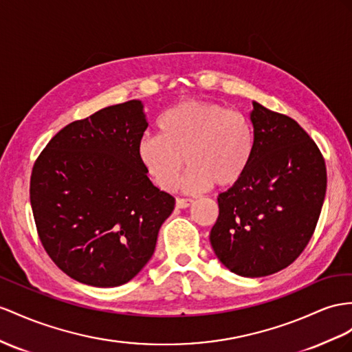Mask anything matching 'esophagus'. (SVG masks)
Segmentation results:
<instances>
[{
  "instance_id": "obj_1",
  "label": "esophagus",
  "mask_w": 352,
  "mask_h": 352,
  "mask_svg": "<svg viewBox=\"0 0 352 352\" xmlns=\"http://www.w3.org/2000/svg\"><path fill=\"white\" fill-rule=\"evenodd\" d=\"M190 205H193V199H183V197H178L177 199V208H179V210L188 208Z\"/></svg>"
}]
</instances>
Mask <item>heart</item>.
Masks as SVG:
<instances>
[{"instance_id":"b5f03b06","label":"heart","mask_w":352,"mask_h":352,"mask_svg":"<svg viewBox=\"0 0 352 352\" xmlns=\"http://www.w3.org/2000/svg\"><path fill=\"white\" fill-rule=\"evenodd\" d=\"M159 135L138 141V157L162 190H174L184 160L190 166L179 187L201 193L214 183L236 184L245 175L256 150V133L248 117L219 104L184 101L170 107L157 122Z\"/></svg>"}]
</instances>
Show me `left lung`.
<instances>
[{"label": "left lung", "mask_w": 352, "mask_h": 352, "mask_svg": "<svg viewBox=\"0 0 352 352\" xmlns=\"http://www.w3.org/2000/svg\"><path fill=\"white\" fill-rule=\"evenodd\" d=\"M256 150L245 175L219 195L210 242L230 272L272 275L300 256L317 226L327 187L326 164L292 117L253 101Z\"/></svg>", "instance_id": "obj_1"}]
</instances>
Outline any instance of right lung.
I'll return each instance as SVG.
<instances>
[{"mask_svg":"<svg viewBox=\"0 0 352 352\" xmlns=\"http://www.w3.org/2000/svg\"><path fill=\"white\" fill-rule=\"evenodd\" d=\"M138 99L67 124L35 162L30 197L44 250L78 283L126 284L148 263L174 196L138 157L147 129Z\"/></svg>","mask_w":352,"mask_h":352,"instance_id":"obj_1","label":"right lung"}]
</instances>
